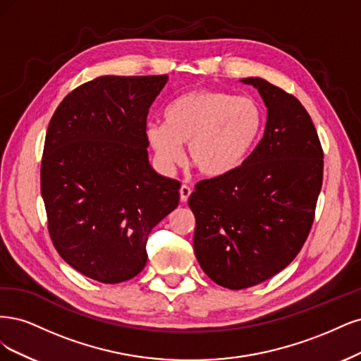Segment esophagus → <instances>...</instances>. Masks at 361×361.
<instances>
[{
    "instance_id": "esophagus-1",
    "label": "esophagus",
    "mask_w": 361,
    "mask_h": 361,
    "mask_svg": "<svg viewBox=\"0 0 361 361\" xmlns=\"http://www.w3.org/2000/svg\"><path fill=\"white\" fill-rule=\"evenodd\" d=\"M190 193H192V189L189 188V185H181V189H180V200H181V202L188 201Z\"/></svg>"
}]
</instances>
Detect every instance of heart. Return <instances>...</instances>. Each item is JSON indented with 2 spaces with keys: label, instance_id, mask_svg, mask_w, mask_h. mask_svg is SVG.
I'll use <instances>...</instances> for the list:
<instances>
[{
  "label": "heart",
  "instance_id": "1",
  "mask_svg": "<svg viewBox=\"0 0 361 361\" xmlns=\"http://www.w3.org/2000/svg\"><path fill=\"white\" fill-rule=\"evenodd\" d=\"M165 121L145 124V141L157 168L172 173L188 159L207 178H222L249 157L262 132L264 114L257 100L226 91L197 88L165 109Z\"/></svg>",
  "mask_w": 361,
  "mask_h": 361
}]
</instances>
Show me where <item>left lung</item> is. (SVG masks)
Masks as SVG:
<instances>
[{
    "label": "left lung",
    "mask_w": 361,
    "mask_h": 361,
    "mask_svg": "<svg viewBox=\"0 0 361 361\" xmlns=\"http://www.w3.org/2000/svg\"><path fill=\"white\" fill-rule=\"evenodd\" d=\"M240 80L264 100V136L237 171L197 183L189 197L196 259L228 289L258 285L297 257L315 216L324 168L303 104L262 78Z\"/></svg>",
    "instance_id": "1"
}]
</instances>
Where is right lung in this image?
<instances>
[{"label": "right lung", "mask_w": 361, "mask_h": 361, "mask_svg": "<svg viewBox=\"0 0 361 361\" xmlns=\"http://www.w3.org/2000/svg\"><path fill=\"white\" fill-rule=\"evenodd\" d=\"M168 82L106 75L78 87L56 108L40 171L48 229L60 257L102 283L144 270L148 234L180 201V183L148 160L145 124Z\"/></svg>", "instance_id": "1"}]
</instances>
